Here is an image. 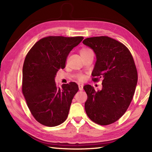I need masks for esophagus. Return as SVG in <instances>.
<instances>
[{
    "instance_id": "esophagus-1",
    "label": "esophagus",
    "mask_w": 152,
    "mask_h": 152,
    "mask_svg": "<svg viewBox=\"0 0 152 152\" xmlns=\"http://www.w3.org/2000/svg\"><path fill=\"white\" fill-rule=\"evenodd\" d=\"M78 87H79V90H80V91H82V90H83V85L79 84Z\"/></svg>"
}]
</instances>
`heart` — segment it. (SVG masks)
Wrapping results in <instances>:
<instances>
[{
  "label": "heart",
  "instance_id": "obj_1",
  "mask_svg": "<svg viewBox=\"0 0 152 152\" xmlns=\"http://www.w3.org/2000/svg\"><path fill=\"white\" fill-rule=\"evenodd\" d=\"M90 52H92L91 50L88 49V48H83L80 51V55H81L82 57L86 56V54H88ZM77 78H78V80H79L80 81H82V80H84L85 76L82 75V74H79V75H78V76H77Z\"/></svg>",
  "mask_w": 152,
  "mask_h": 152
}]
</instances>
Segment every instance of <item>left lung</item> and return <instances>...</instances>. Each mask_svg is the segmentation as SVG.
<instances>
[{
    "mask_svg": "<svg viewBox=\"0 0 152 152\" xmlns=\"http://www.w3.org/2000/svg\"><path fill=\"white\" fill-rule=\"evenodd\" d=\"M83 44L96 57L92 80L102 79L101 91L90 85L83 87L88 95L86 114L95 124H112L125 114L133 97L138 80L133 57L124 44L108 37L88 38Z\"/></svg>",
    "mask_w": 152,
    "mask_h": 152,
    "instance_id": "obj_1",
    "label": "left lung"
}]
</instances>
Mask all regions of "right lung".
<instances>
[{"label":"right lung","instance_id":"1","mask_svg":"<svg viewBox=\"0 0 152 152\" xmlns=\"http://www.w3.org/2000/svg\"><path fill=\"white\" fill-rule=\"evenodd\" d=\"M83 39V37H44L35 43L25 57L22 93L32 115L42 125L55 127L68 117L78 86L70 82L59 88L55 77L59 69L65 67L70 51Z\"/></svg>","mask_w":152,"mask_h":152}]
</instances>
